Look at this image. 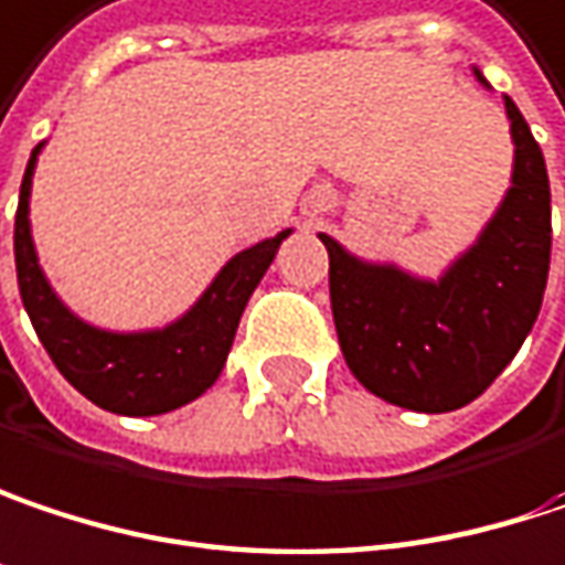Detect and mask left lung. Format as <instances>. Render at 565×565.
Returning a JSON list of instances; mask_svg holds the SVG:
<instances>
[{
	"label": "left lung",
	"mask_w": 565,
	"mask_h": 565,
	"mask_svg": "<svg viewBox=\"0 0 565 565\" xmlns=\"http://www.w3.org/2000/svg\"><path fill=\"white\" fill-rule=\"evenodd\" d=\"M511 190L439 284L362 265L330 235V303L349 372L387 404L446 414L476 401L531 333L550 271V180L537 138L504 96Z\"/></svg>",
	"instance_id": "8db88e82"
}]
</instances>
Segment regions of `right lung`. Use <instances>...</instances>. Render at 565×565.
I'll return each instance as SVG.
<instances>
[{
    "mask_svg": "<svg viewBox=\"0 0 565 565\" xmlns=\"http://www.w3.org/2000/svg\"><path fill=\"white\" fill-rule=\"evenodd\" d=\"M38 148L22 178L15 213V271L31 327L47 349L57 372L77 387L86 401L126 417L168 414L190 404L213 385L226 365L242 310L275 262V252L290 232H278L245 252H238L200 303L168 330L158 333H103L77 317L47 287L28 230V193Z\"/></svg>",
    "mask_w": 565,
    "mask_h": 565,
    "instance_id": "1",
    "label": "right lung"
}]
</instances>
